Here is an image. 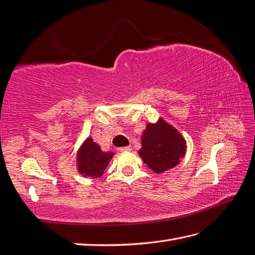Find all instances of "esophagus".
<instances>
[{
    "label": "esophagus",
    "mask_w": 255,
    "mask_h": 255,
    "mask_svg": "<svg viewBox=\"0 0 255 255\" xmlns=\"http://www.w3.org/2000/svg\"><path fill=\"white\" fill-rule=\"evenodd\" d=\"M117 150H118V151H121V152H124V151H129V150H131V147H130V146L119 147V148H117Z\"/></svg>",
    "instance_id": "34e87169"
}]
</instances>
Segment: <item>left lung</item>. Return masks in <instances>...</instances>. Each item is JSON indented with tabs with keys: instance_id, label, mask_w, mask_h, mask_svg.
<instances>
[{
	"instance_id": "obj_1",
	"label": "left lung",
	"mask_w": 255,
	"mask_h": 255,
	"mask_svg": "<svg viewBox=\"0 0 255 255\" xmlns=\"http://www.w3.org/2000/svg\"><path fill=\"white\" fill-rule=\"evenodd\" d=\"M138 152L152 171L161 173L180 162L186 153V141L176 129L160 119L158 124L147 125Z\"/></svg>"
}]
</instances>
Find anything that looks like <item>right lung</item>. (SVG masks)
I'll use <instances>...</instances> for the list:
<instances>
[{
	"label": "right lung",
	"instance_id": "obj_1",
	"mask_svg": "<svg viewBox=\"0 0 255 255\" xmlns=\"http://www.w3.org/2000/svg\"><path fill=\"white\" fill-rule=\"evenodd\" d=\"M113 152H104L97 143L88 138L83 143L77 154L78 170L85 177L99 178L106 169L109 160L113 158Z\"/></svg>",
	"mask_w": 255,
	"mask_h": 255
}]
</instances>
